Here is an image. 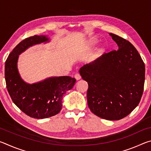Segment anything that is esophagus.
I'll return each mask as SVG.
<instances>
[{
  "label": "esophagus",
  "mask_w": 151,
  "mask_h": 151,
  "mask_svg": "<svg viewBox=\"0 0 151 151\" xmlns=\"http://www.w3.org/2000/svg\"><path fill=\"white\" fill-rule=\"evenodd\" d=\"M75 78L76 80L78 81V80H80V79L81 78V76L80 75V74L76 73V74H75Z\"/></svg>",
  "instance_id": "34e87169"
}]
</instances>
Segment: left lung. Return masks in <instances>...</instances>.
Returning a JSON list of instances; mask_svg holds the SVG:
<instances>
[{"label":"left lung","mask_w":151,"mask_h":151,"mask_svg":"<svg viewBox=\"0 0 151 151\" xmlns=\"http://www.w3.org/2000/svg\"><path fill=\"white\" fill-rule=\"evenodd\" d=\"M119 46L80 69L88 83L87 102L95 115L109 121L123 119L139 104L144 90L145 66L129 40L109 33Z\"/></svg>","instance_id":"obj_1"}]
</instances>
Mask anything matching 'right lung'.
<instances>
[{
  "label": "right lung",
  "mask_w": 151,
  "mask_h": 151,
  "mask_svg": "<svg viewBox=\"0 0 151 151\" xmlns=\"http://www.w3.org/2000/svg\"><path fill=\"white\" fill-rule=\"evenodd\" d=\"M48 40L43 35L27 38L14 47L5 63V81L12 101L27 115L37 119L57 114L62 109L63 94L76 83L75 78L59 76L29 85L20 78L17 66L19 55L30 46Z\"/></svg>",
  "instance_id": "obj_1"
}]
</instances>
